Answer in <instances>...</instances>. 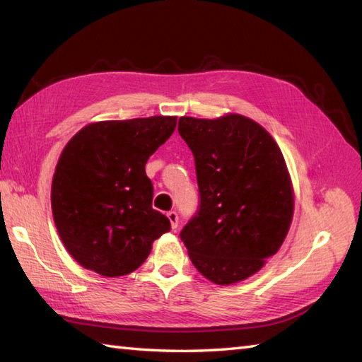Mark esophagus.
I'll return each mask as SVG.
<instances>
[{"instance_id":"1","label":"esophagus","mask_w":362,"mask_h":362,"mask_svg":"<svg viewBox=\"0 0 362 362\" xmlns=\"http://www.w3.org/2000/svg\"><path fill=\"white\" fill-rule=\"evenodd\" d=\"M166 216H168L169 222H171V227L177 228V226H179V216H177V213L175 211H168Z\"/></svg>"}]
</instances>
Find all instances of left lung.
<instances>
[{"label":"left lung","mask_w":362,"mask_h":362,"mask_svg":"<svg viewBox=\"0 0 362 362\" xmlns=\"http://www.w3.org/2000/svg\"><path fill=\"white\" fill-rule=\"evenodd\" d=\"M179 134L194 156L201 205L180 238L191 263L227 286L249 279L275 255L294 214V191L271 134L238 113L182 117Z\"/></svg>","instance_id":"left-lung-1"}]
</instances>
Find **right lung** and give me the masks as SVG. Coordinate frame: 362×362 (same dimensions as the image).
Returning <instances> with one entry per match:
<instances>
[{
	"label": "right lung",
	"instance_id": "1",
	"mask_svg": "<svg viewBox=\"0 0 362 362\" xmlns=\"http://www.w3.org/2000/svg\"><path fill=\"white\" fill-rule=\"evenodd\" d=\"M175 124L177 117L99 121L66 143L52 177L51 209L60 240L82 267L127 275L171 230L152 209L144 166Z\"/></svg>",
	"mask_w": 362,
	"mask_h": 362
}]
</instances>
